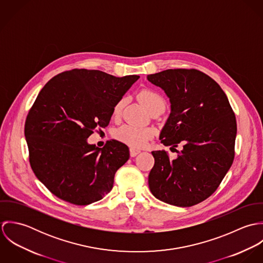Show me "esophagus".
Returning a JSON list of instances; mask_svg holds the SVG:
<instances>
[{
  "mask_svg": "<svg viewBox=\"0 0 263 263\" xmlns=\"http://www.w3.org/2000/svg\"><path fill=\"white\" fill-rule=\"evenodd\" d=\"M141 153V150H138V149H134V148H132L130 150H129V154H130V156L132 157H136L138 154H140Z\"/></svg>",
  "mask_w": 263,
  "mask_h": 263,
  "instance_id": "34e87169",
  "label": "esophagus"
}]
</instances>
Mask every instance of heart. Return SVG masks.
<instances>
[{
  "label": "heart",
  "mask_w": 263,
  "mask_h": 263,
  "mask_svg": "<svg viewBox=\"0 0 263 263\" xmlns=\"http://www.w3.org/2000/svg\"><path fill=\"white\" fill-rule=\"evenodd\" d=\"M139 99L144 103L149 111H153L159 107H165L166 103L164 98L152 89H142L138 94ZM125 104V99L120 98L113 107V114L118 116ZM115 138L134 149H140L147 145L151 138L152 132L148 128L139 127L133 124H124L115 132Z\"/></svg>",
  "instance_id": "obj_1"
}]
</instances>
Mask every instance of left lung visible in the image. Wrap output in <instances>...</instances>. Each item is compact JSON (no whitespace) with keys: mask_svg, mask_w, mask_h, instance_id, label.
Here are the masks:
<instances>
[{"mask_svg":"<svg viewBox=\"0 0 263 263\" xmlns=\"http://www.w3.org/2000/svg\"><path fill=\"white\" fill-rule=\"evenodd\" d=\"M171 102L161 134L175 159L153 151L151 192L176 206H192L210 197L221 184L235 156L237 122L225 92L210 76L195 69H174L148 75Z\"/></svg>","mask_w":263,"mask_h":263,"instance_id":"obj_1","label":"left lung"}]
</instances>
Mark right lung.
Instances as JSON below:
<instances>
[{
	"mask_svg": "<svg viewBox=\"0 0 263 263\" xmlns=\"http://www.w3.org/2000/svg\"><path fill=\"white\" fill-rule=\"evenodd\" d=\"M74 69L50 79L25 121L29 162L35 176L57 197L76 205L102 199L129 150L118 141L103 148L87 139L108 125L115 103L139 79Z\"/></svg>",
	"mask_w": 263,
	"mask_h": 263,
	"instance_id": "right-lung-1",
	"label": "right lung"
}]
</instances>
